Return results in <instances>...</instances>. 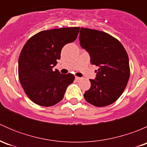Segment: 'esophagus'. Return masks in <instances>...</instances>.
Instances as JSON below:
<instances>
[{"mask_svg":"<svg viewBox=\"0 0 147 147\" xmlns=\"http://www.w3.org/2000/svg\"><path fill=\"white\" fill-rule=\"evenodd\" d=\"M75 80H76L77 82H79V81H80L82 80V78H79V77H75Z\"/></svg>","mask_w":147,"mask_h":147,"instance_id":"1","label":"esophagus"}]
</instances>
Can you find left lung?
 Returning <instances> with one entry per match:
<instances>
[{"label": "left lung", "instance_id": "1", "mask_svg": "<svg viewBox=\"0 0 147 147\" xmlns=\"http://www.w3.org/2000/svg\"><path fill=\"white\" fill-rule=\"evenodd\" d=\"M80 44L90 55V62L98 67L95 80L84 97L96 107H105L118 100L130 75L129 57L121 42L105 32L81 28Z\"/></svg>", "mask_w": 147, "mask_h": 147}]
</instances>
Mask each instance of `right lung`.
I'll return each instance as SVG.
<instances>
[{
  "mask_svg": "<svg viewBox=\"0 0 147 147\" xmlns=\"http://www.w3.org/2000/svg\"><path fill=\"white\" fill-rule=\"evenodd\" d=\"M80 28H61L43 30L25 44L18 59L20 84L30 100L43 107L61 101L75 76L53 70L60 59L62 48L76 40Z\"/></svg>",
  "mask_w": 147,
  "mask_h": 147,
  "instance_id": "obj_1",
  "label": "right lung"
}]
</instances>
